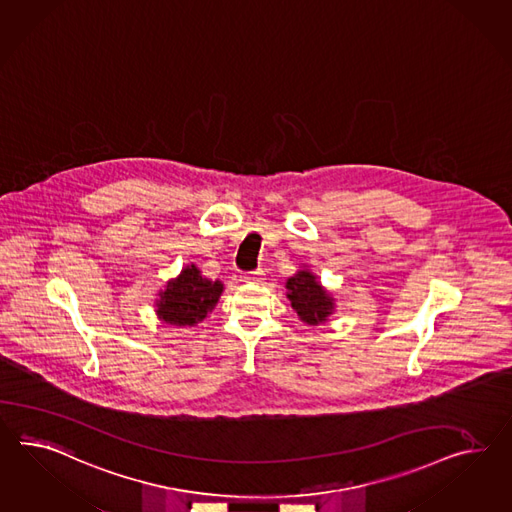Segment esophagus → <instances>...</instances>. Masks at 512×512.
Instances as JSON below:
<instances>
[{
	"mask_svg": "<svg viewBox=\"0 0 512 512\" xmlns=\"http://www.w3.org/2000/svg\"><path fill=\"white\" fill-rule=\"evenodd\" d=\"M243 280H245V282H252V284H258V282H262L263 280V271L247 273V275L243 276Z\"/></svg>",
	"mask_w": 512,
	"mask_h": 512,
	"instance_id": "esophagus-1",
	"label": "esophagus"
}]
</instances>
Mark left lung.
Masks as SVG:
<instances>
[{"label":"left lung","mask_w":512,"mask_h":512,"mask_svg":"<svg viewBox=\"0 0 512 512\" xmlns=\"http://www.w3.org/2000/svg\"><path fill=\"white\" fill-rule=\"evenodd\" d=\"M286 289L291 308L306 325L325 323L336 310L332 295L317 282V276L308 269H301L297 275L288 278Z\"/></svg>","instance_id":"8db88e82"}]
</instances>
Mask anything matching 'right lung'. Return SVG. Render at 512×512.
<instances>
[{"instance_id": "obj_1", "label": "right lung", "mask_w": 512, "mask_h": 512, "mask_svg": "<svg viewBox=\"0 0 512 512\" xmlns=\"http://www.w3.org/2000/svg\"><path fill=\"white\" fill-rule=\"evenodd\" d=\"M223 289L221 280L204 278L193 263L185 265L182 273L159 291L156 314L174 327H195L213 310Z\"/></svg>"}]
</instances>
